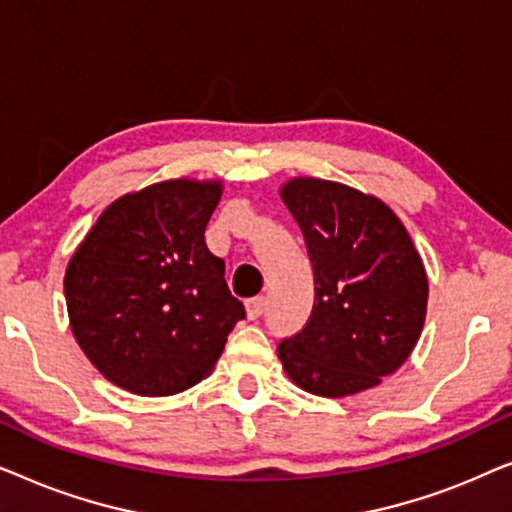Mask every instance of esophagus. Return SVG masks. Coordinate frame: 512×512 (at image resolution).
I'll return each mask as SVG.
<instances>
[{"label": "esophagus", "instance_id": "obj_1", "mask_svg": "<svg viewBox=\"0 0 512 512\" xmlns=\"http://www.w3.org/2000/svg\"><path fill=\"white\" fill-rule=\"evenodd\" d=\"M265 312V298L256 296L247 300V317L249 319H258Z\"/></svg>", "mask_w": 512, "mask_h": 512}]
</instances>
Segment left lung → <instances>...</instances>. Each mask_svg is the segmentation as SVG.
I'll use <instances>...</instances> for the list:
<instances>
[{"label": "left lung", "mask_w": 512, "mask_h": 512, "mask_svg": "<svg viewBox=\"0 0 512 512\" xmlns=\"http://www.w3.org/2000/svg\"><path fill=\"white\" fill-rule=\"evenodd\" d=\"M282 200L303 230L314 272L310 319L279 342L286 375L310 394H359L415 349L429 282L398 216L373 195L293 179Z\"/></svg>", "instance_id": "1"}]
</instances>
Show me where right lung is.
Listing matches in <instances>:
<instances>
[{
	"instance_id": "1",
	"label": "right lung",
	"mask_w": 512,
	"mask_h": 512,
	"mask_svg": "<svg viewBox=\"0 0 512 512\" xmlns=\"http://www.w3.org/2000/svg\"><path fill=\"white\" fill-rule=\"evenodd\" d=\"M219 181L172 179L104 209L65 275L74 338L90 363L139 396L179 394L209 375L244 305L209 254Z\"/></svg>"
}]
</instances>
